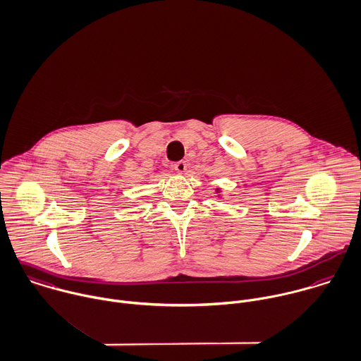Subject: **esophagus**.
I'll return each mask as SVG.
<instances>
[{"label": "esophagus", "instance_id": "34e87169", "mask_svg": "<svg viewBox=\"0 0 361 361\" xmlns=\"http://www.w3.org/2000/svg\"><path fill=\"white\" fill-rule=\"evenodd\" d=\"M186 168H188V164L185 162V161H178V162H175L173 164V169L176 171V172H185L186 171Z\"/></svg>", "mask_w": 361, "mask_h": 361}]
</instances>
